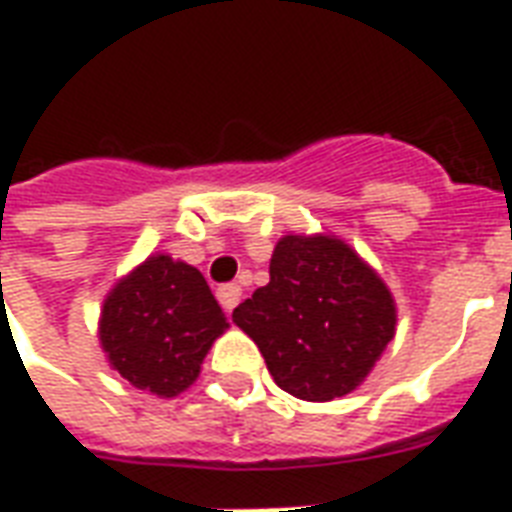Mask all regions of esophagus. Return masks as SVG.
<instances>
[{
	"label": "esophagus",
	"mask_w": 512,
	"mask_h": 512,
	"mask_svg": "<svg viewBox=\"0 0 512 512\" xmlns=\"http://www.w3.org/2000/svg\"><path fill=\"white\" fill-rule=\"evenodd\" d=\"M216 296H219V304H222L224 310L233 312L238 307V301H241V285H222V288L216 290Z\"/></svg>",
	"instance_id": "34e87169"
}]
</instances>
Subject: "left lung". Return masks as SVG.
Here are the masks:
<instances>
[{
    "instance_id": "left-lung-1",
    "label": "left lung",
    "mask_w": 512,
    "mask_h": 512,
    "mask_svg": "<svg viewBox=\"0 0 512 512\" xmlns=\"http://www.w3.org/2000/svg\"><path fill=\"white\" fill-rule=\"evenodd\" d=\"M268 285L238 304L279 389L326 403L362 386L395 337L392 290L354 246L329 233H290L274 246Z\"/></svg>"
}]
</instances>
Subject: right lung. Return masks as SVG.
<instances>
[{"label":"right lung","mask_w":512,"mask_h":512,"mask_svg":"<svg viewBox=\"0 0 512 512\" xmlns=\"http://www.w3.org/2000/svg\"><path fill=\"white\" fill-rule=\"evenodd\" d=\"M227 329L200 271L156 252L106 293L98 343L128 384L156 397H178L200 378L211 345Z\"/></svg>","instance_id":"right-lung-1"}]
</instances>
